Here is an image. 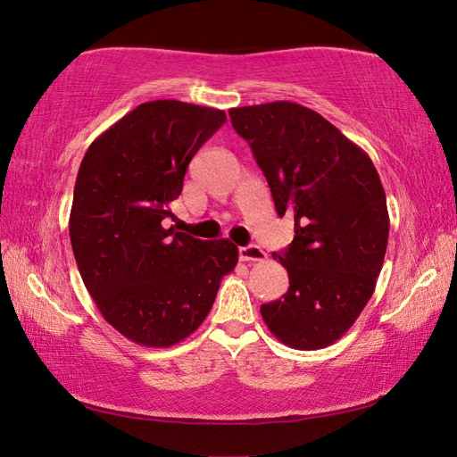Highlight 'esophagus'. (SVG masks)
<instances>
[{"instance_id":"1","label":"esophagus","mask_w":457,"mask_h":457,"mask_svg":"<svg viewBox=\"0 0 457 457\" xmlns=\"http://www.w3.org/2000/svg\"><path fill=\"white\" fill-rule=\"evenodd\" d=\"M267 253L259 245H245L239 247V259L241 261H263Z\"/></svg>"}]
</instances>
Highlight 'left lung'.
<instances>
[{
  "label": "left lung",
  "instance_id": "obj_1",
  "mask_svg": "<svg viewBox=\"0 0 457 457\" xmlns=\"http://www.w3.org/2000/svg\"><path fill=\"white\" fill-rule=\"evenodd\" d=\"M229 118L265 174L277 213L295 218L293 244L273 253L290 287L261 304V316L290 347H326L353 326L381 273L389 241L381 179L363 149L304 105H245Z\"/></svg>",
  "mask_w": 457,
  "mask_h": 457
}]
</instances>
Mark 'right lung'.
<instances>
[{"label": "right lung", "mask_w": 457, "mask_h": 457, "mask_svg": "<svg viewBox=\"0 0 457 457\" xmlns=\"http://www.w3.org/2000/svg\"><path fill=\"white\" fill-rule=\"evenodd\" d=\"M223 123L221 110L145 102L82 159L68 223L76 265L105 322L139 345L169 347L198 329L237 265L229 239L164 226L188 162Z\"/></svg>", "instance_id": "obj_1"}]
</instances>
